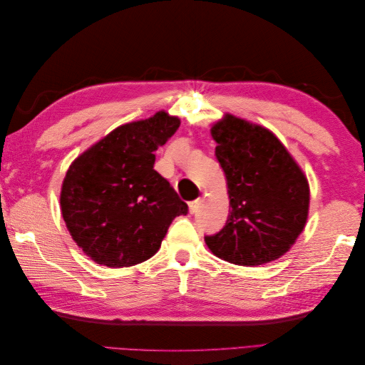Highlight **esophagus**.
Masks as SVG:
<instances>
[{"label": "esophagus", "instance_id": "1", "mask_svg": "<svg viewBox=\"0 0 365 365\" xmlns=\"http://www.w3.org/2000/svg\"><path fill=\"white\" fill-rule=\"evenodd\" d=\"M200 205H201V200H195V201L189 202L190 213H192V215H193V213H196V212H197V208H200Z\"/></svg>", "mask_w": 365, "mask_h": 365}]
</instances>
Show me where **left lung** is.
Masks as SVG:
<instances>
[{
  "label": "left lung",
  "mask_w": 365,
  "mask_h": 365,
  "mask_svg": "<svg viewBox=\"0 0 365 365\" xmlns=\"http://www.w3.org/2000/svg\"><path fill=\"white\" fill-rule=\"evenodd\" d=\"M230 207L224 228L205 236L215 256L257 267L288 252L306 225L309 184L271 130L227 114L212 128Z\"/></svg>",
  "instance_id": "1"
}]
</instances>
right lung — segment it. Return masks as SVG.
I'll return each instance as SVG.
<instances>
[{
	"instance_id": "1",
	"label": "right lung",
	"mask_w": 365,
	"mask_h": 365,
	"mask_svg": "<svg viewBox=\"0 0 365 365\" xmlns=\"http://www.w3.org/2000/svg\"><path fill=\"white\" fill-rule=\"evenodd\" d=\"M164 111L118 126L77 157L61 192L62 217L79 248L98 264L132 267L150 259L172 220L187 215L155 152L180 128Z\"/></svg>"
}]
</instances>
